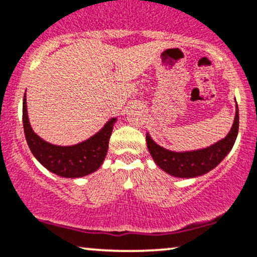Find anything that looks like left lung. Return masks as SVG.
I'll use <instances>...</instances> for the list:
<instances>
[{
  "label": "left lung",
  "instance_id": "1",
  "mask_svg": "<svg viewBox=\"0 0 257 257\" xmlns=\"http://www.w3.org/2000/svg\"><path fill=\"white\" fill-rule=\"evenodd\" d=\"M238 125H239V115H238V105L236 101V115L230 132L224 139L211 146L201 150L176 152L159 146L147 133V147L154 163L166 174L179 178L199 177L217 168L221 160H224L225 157L230 153L237 139Z\"/></svg>",
  "mask_w": 257,
  "mask_h": 257
}]
</instances>
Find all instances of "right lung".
<instances>
[{
	"label": "right lung",
	"instance_id": "right-lung-1",
	"mask_svg": "<svg viewBox=\"0 0 257 257\" xmlns=\"http://www.w3.org/2000/svg\"><path fill=\"white\" fill-rule=\"evenodd\" d=\"M26 93L23 101V123L25 138L35 158L52 174L66 178H79L97 171L106 157L109 140L116 117L93 137L73 146H57L46 142L33 132L27 115Z\"/></svg>",
	"mask_w": 257,
	"mask_h": 257
}]
</instances>
